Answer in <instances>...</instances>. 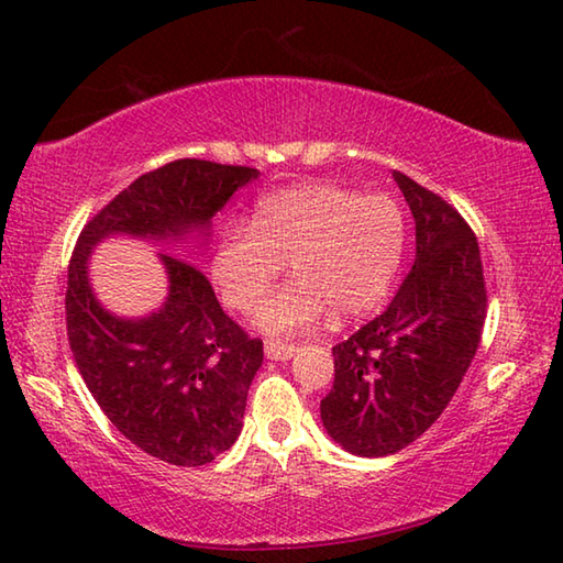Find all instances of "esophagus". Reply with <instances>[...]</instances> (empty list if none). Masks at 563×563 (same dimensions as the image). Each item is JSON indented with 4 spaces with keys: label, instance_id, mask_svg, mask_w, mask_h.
<instances>
[{
    "label": "esophagus",
    "instance_id": "34e87169",
    "mask_svg": "<svg viewBox=\"0 0 563 563\" xmlns=\"http://www.w3.org/2000/svg\"><path fill=\"white\" fill-rule=\"evenodd\" d=\"M298 345H288V342L280 340H265V355L271 360H290L298 355Z\"/></svg>",
    "mask_w": 563,
    "mask_h": 563
}]
</instances>
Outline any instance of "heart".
<instances>
[{
	"label": "heart",
	"instance_id": "b5f03b06",
	"mask_svg": "<svg viewBox=\"0 0 563 563\" xmlns=\"http://www.w3.org/2000/svg\"><path fill=\"white\" fill-rule=\"evenodd\" d=\"M405 253V216L389 196L332 184H298L263 196L253 221L218 233L213 278L238 310H253L288 261L292 280L255 312L265 332H300L362 318L387 298Z\"/></svg>",
	"mask_w": 563,
	"mask_h": 563
}]
</instances>
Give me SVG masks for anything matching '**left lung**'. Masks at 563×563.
<instances>
[{"label": "left lung", "instance_id": "left-lung-1", "mask_svg": "<svg viewBox=\"0 0 563 563\" xmlns=\"http://www.w3.org/2000/svg\"><path fill=\"white\" fill-rule=\"evenodd\" d=\"M415 218V263L383 316L332 347L335 383L320 419L342 450H405L450 405L479 347L487 290L476 238L454 208L393 174Z\"/></svg>", "mask_w": 563, "mask_h": 563}]
</instances>
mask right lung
I'll use <instances>...</instances> for the list:
<instances>
[{
  "label": "right lung",
  "mask_w": 563,
  "mask_h": 563,
  "mask_svg": "<svg viewBox=\"0 0 563 563\" xmlns=\"http://www.w3.org/2000/svg\"><path fill=\"white\" fill-rule=\"evenodd\" d=\"M261 170L180 158L139 176L93 216L76 241L66 283V330L76 367L111 424L139 450L201 466L231 450L263 365V342L225 316L206 275L180 258L206 247L213 216ZM166 244L165 302L146 317H117L92 292V247L109 236Z\"/></svg>",
  "instance_id": "right-lung-1"
}]
</instances>
